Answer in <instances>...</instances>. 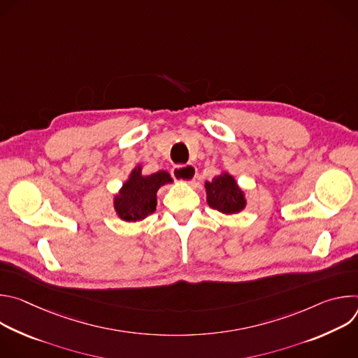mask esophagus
I'll return each mask as SVG.
<instances>
[{
	"mask_svg": "<svg viewBox=\"0 0 358 358\" xmlns=\"http://www.w3.org/2000/svg\"><path fill=\"white\" fill-rule=\"evenodd\" d=\"M173 177L177 181L181 182H192L196 177V169L192 164H187V166H177L173 169Z\"/></svg>",
	"mask_w": 358,
	"mask_h": 358,
	"instance_id": "34e87169",
	"label": "esophagus"
}]
</instances>
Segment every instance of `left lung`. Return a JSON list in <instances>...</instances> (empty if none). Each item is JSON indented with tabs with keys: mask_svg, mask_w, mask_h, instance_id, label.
I'll list each match as a JSON object with an SVG mask.
<instances>
[{
	"mask_svg": "<svg viewBox=\"0 0 358 358\" xmlns=\"http://www.w3.org/2000/svg\"><path fill=\"white\" fill-rule=\"evenodd\" d=\"M207 203L222 214H239L246 208V198L238 181L228 171H221L213 181H206Z\"/></svg>",
	"mask_w": 358,
	"mask_h": 358,
	"instance_id": "8db88e82",
	"label": "left lung"
}]
</instances>
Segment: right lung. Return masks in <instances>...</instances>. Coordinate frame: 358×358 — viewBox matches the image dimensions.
<instances>
[{
    "label": "right lung",
    "mask_w": 358,
    "mask_h": 358,
    "mask_svg": "<svg viewBox=\"0 0 358 358\" xmlns=\"http://www.w3.org/2000/svg\"><path fill=\"white\" fill-rule=\"evenodd\" d=\"M171 182V176L164 170L144 176L141 164L136 166L115 194L113 208L116 215L124 222H137L147 218L156 211L157 191Z\"/></svg>",
    "instance_id": "add662e5"
}]
</instances>
